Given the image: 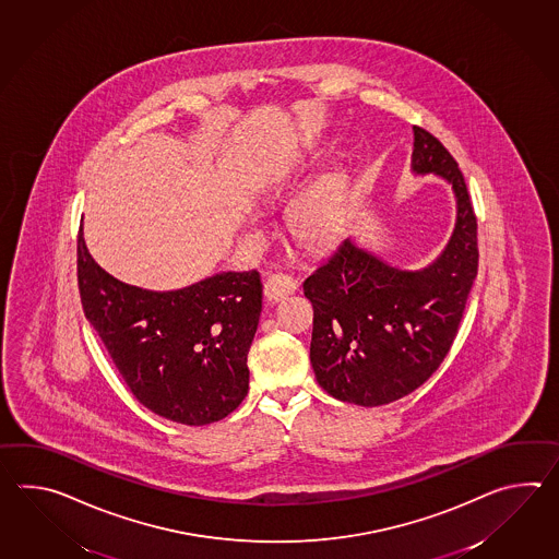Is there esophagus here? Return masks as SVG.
Here are the masks:
<instances>
[{
	"label": "esophagus",
	"instance_id": "34e87169",
	"mask_svg": "<svg viewBox=\"0 0 559 559\" xmlns=\"http://www.w3.org/2000/svg\"><path fill=\"white\" fill-rule=\"evenodd\" d=\"M262 290H264L266 300H283L297 290V283L286 274H273L266 278Z\"/></svg>",
	"mask_w": 559,
	"mask_h": 559
}]
</instances>
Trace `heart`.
Listing matches in <instances>:
<instances>
[{
	"label": "heart",
	"instance_id": "obj_1",
	"mask_svg": "<svg viewBox=\"0 0 559 559\" xmlns=\"http://www.w3.org/2000/svg\"><path fill=\"white\" fill-rule=\"evenodd\" d=\"M324 148L310 146L297 154L293 166H309L323 156ZM353 178L345 166H333L305 188L288 211L290 233L302 245L321 249L336 242L345 233L350 211Z\"/></svg>",
	"mask_w": 559,
	"mask_h": 559
}]
</instances>
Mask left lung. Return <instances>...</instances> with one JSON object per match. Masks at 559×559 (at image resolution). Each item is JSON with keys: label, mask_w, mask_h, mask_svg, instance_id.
I'll return each mask as SVG.
<instances>
[{"label": "left lung", "mask_w": 559, "mask_h": 559, "mask_svg": "<svg viewBox=\"0 0 559 559\" xmlns=\"http://www.w3.org/2000/svg\"><path fill=\"white\" fill-rule=\"evenodd\" d=\"M413 174H435L455 194L445 249L419 271H403L350 236L302 283L312 302L310 362L329 395L379 407L421 386L453 345L477 276V218L465 178L445 146L413 126Z\"/></svg>", "instance_id": "8db88e82"}]
</instances>
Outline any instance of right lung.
I'll return each mask as SVG.
<instances>
[{"instance_id": "obj_1", "label": "right lung", "mask_w": 559, "mask_h": 559, "mask_svg": "<svg viewBox=\"0 0 559 559\" xmlns=\"http://www.w3.org/2000/svg\"><path fill=\"white\" fill-rule=\"evenodd\" d=\"M78 286L87 321L152 413L200 427L221 421L247 397V357L262 310L257 271L146 290L106 273L80 226Z\"/></svg>"}]
</instances>
